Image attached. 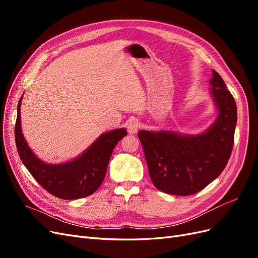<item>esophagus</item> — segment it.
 Wrapping results in <instances>:
<instances>
[{
    "label": "esophagus",
    "instance_id": "esophagus-1",
    "mask_svg": "<svg viewBox=\"0 0 258 258\" xmlns=\"http://www.w3.org/2000/svg\"><path fill=\"white\" fill-rule=\"evenodd\" d=\"M140 127H141V123H140V121L138 119H132L128 122V132L129 134H137L138 130L140 129Z\"/></svg>",
    "mask_w": 258,
    "mask_h": 258
}]
</instances>
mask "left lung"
Listing matches in <instances>:
<instances>
[{
	"mask_svg": "<svg viewBox=\"0 0 258 258\" xmlns=\"http://www.w3.org/2000/svg\"><path fill=\"white\" fill-rule=\"evenodd\" d=\"M210 84L218 117L205 134L139 131L148 173L160 191L175 196L196 194L223 172L230 158L237 123L236 101L214 70Z\"/></svg>",
	"mask_w": 258,
	"mask_h": 258,
	"instance_id": "8db88e82",
	"label": "left lung"
}]
</instances>
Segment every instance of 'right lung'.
Listing matches in <instances>:
<instances>
[{
  "label": "right lung",
  "instance_id": "obj_1",
  "mask_svg": "<svg viewBox=\"0 0 258 258\" xmlns=\"http://www.w3.org/2000/svg\"><path fill=\"white\" fill-rule=\"evenodd\" d=\"M22 99V97H21ZM17 107L15 140L23 165L44 189L66 200L90 196L102 184L108 161L116 144L127 136L126 129H116L101 136L79 158L63 165H47L31 152L20 127V103Z\"/></svg>",
  "mask_w": 258,
  "mask_h": 258
}]
</instances>
